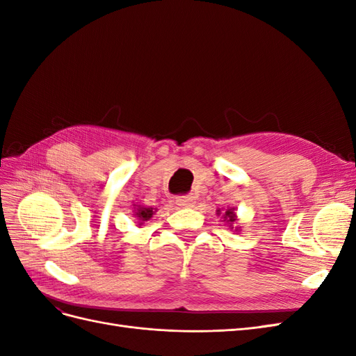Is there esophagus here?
I'll use <instances>...</instances> for the list:
<instances>
[{"label": "esophagus", "instance_id": "obj_1", "mask_svg": "<svg viewBox=\"0 0 356 356\" xmlns=\"http://www.w3.org/2000/svg\"><path fill=\"white\" fill-rule=\"evenodd\" d=\"M175 203L178 204L179 208H190V207H193V203H195V196H191V195L178 196Z\"/></svg>", "mask_w": 356, "mask_h": 356}]
</instances>
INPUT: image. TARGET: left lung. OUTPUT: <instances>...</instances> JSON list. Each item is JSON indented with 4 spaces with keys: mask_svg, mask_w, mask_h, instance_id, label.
Masks as SVG:
<instances>
[{
    "mask_svg": "<svg viewBox=\"0 0 356 356\" xmlns=\"http://www.w3.org/2000/svg\"><path fill=\"white\" fill-rule=\"evenodd\" d=\"M236 212H234V208H230V209H227L225 211V213H224V220H227V222H230V227H232V224L236 221ZM233 229V227H232Z\"/></svg>",
    "mask_w": 356,
    "mask_h": 356,
    "instance_id": "obj_1",
    "label": "left lung"
}]
</instances>
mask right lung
<instances>
[{
  "label": "right lung",
  "mask_w": 356,
  "mask_h": 356,
  "mask_svg": "<svg viewBox=\"0 0 356 356\" xmlns=\"http://www.w3.org/2000/svg\"><path fill=\"white\" fill-rule=\"evenodd\" d=\"M135 207H136V204H135ZM153 213H154V208H145V207H141V204H139V207L135 208L134 215L138 218L139 224H144V221H148L149 218L153 217Z\"/></svg>",
  "instance_id": "right-lung-1"
}]
</instances>
